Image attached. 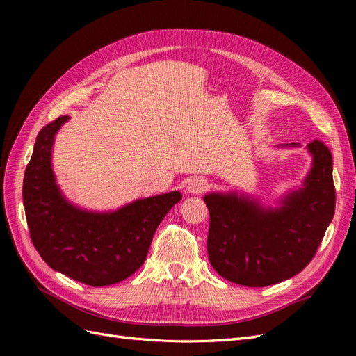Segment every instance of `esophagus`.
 <instances>
[{
  "label": "esophagus",
  "mask_w": 356,
  "mask_h": 356,
  "mask_svg": "<svg viewBox=\"0 0 356 356\" xmlns=\"http://www.w3.org/2000/svg\"><path fill=\"white\" fill-rule=\"evenodd\" d=\"M208 188V182L203 178H193L187 184V191L193 193V195H200Z\"/></svg>",
  "instance_id": "obj_1"
}]
</instances>
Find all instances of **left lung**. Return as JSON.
Instances as JSON below:
<instances>
[{"instance_id": "obj_1", "label": "left lung", "mask_w": 356, "mask_h": 356, "mask_svg": "<svg viewBox=\"0 0 356 356\" xmlns=\"http://www.w3.org/2000/svg\"><path fill=\"white\" fill-rule=\"evenodd\" d=\"M300 147L297 143L282 144ZM312 168L303 186L277 207L236 191L208 193V255L220 276L243 286H267L296 276L310 263L336 209L332 157L325 144H307Z\"/></svg>"}]
</instances>
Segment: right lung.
<instances>
[{
	"instance_id": "right-lung-1",
	"label": "right lung",
	"mask_w": 356,
	"mask_h": 356,
	"mask_svg": "<svg viewBox=\"0 0 356 356\" xmlns=\"http://www.w3.org/2000/svg\"><path fill=\"white\" fill-rule=\"evenodd\" d=\"M70 115L40 131L24 177V207L35 250L53 270L90 286L134 275L179 191L138 199L115 211L83 209L62 195L51 166L55 136Z\"/></svg>"
}]
</instances>
